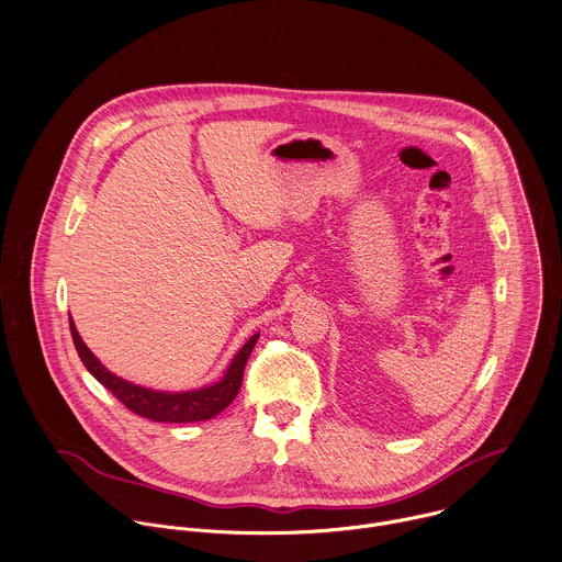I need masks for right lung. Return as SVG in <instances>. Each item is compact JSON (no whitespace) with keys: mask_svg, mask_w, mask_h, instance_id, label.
<instances>
[{"mask_svg":"<svg viewBox=\"0 0 562 562\" xmlns=\"http://www.w3.org/2000/svg\"><path fill=\"white\" fill-rule=\"evenodd\" d=\"M70 331H72L75 347H77L79 358L83 360L86 369L105 389H110L136 415L154 419V422H169V424L204 422V419H211L217 413H222L237 397L241 380H244L246 362H248L250 351L255 349V342L259 338V334H255V336H250L246 340V345L231 360V364H228L226 373L222 375V380H217V382H213L209 386H202V389L171 393V391L147 389V386H140V384H134L130 380L119 378L108 367H103L101 360L88 349V345L79 336L77 325H75L72 318H70Z\"/></svg>","mask_w":562,"mask_h":562,"instance_id":"add662e5","label":"right lung"}]
</instances>
